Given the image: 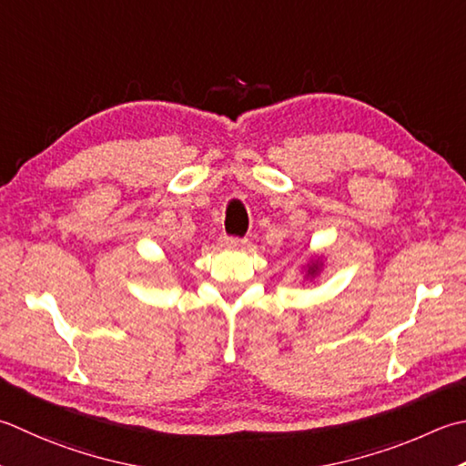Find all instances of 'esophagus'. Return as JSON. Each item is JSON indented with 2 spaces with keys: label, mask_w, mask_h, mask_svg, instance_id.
Instances as JSON below:
<instances>
[{
  "label": "esophagus",
  "mask_w": 466,
  "mask_h": 466,
  "mask_svg": "<svg viewBox=\"0 0 466 466\" xmlns=\"http://www.w3.org/2000/svg\"><path fill=\"white\" fill-rule=\"evenodd\" d=\"M246 242L242 240V238H224L222 240V246L224 248H228V250H236V248H242Z\"/></svg>",
  "instance_id": "1"
}]
</instances>
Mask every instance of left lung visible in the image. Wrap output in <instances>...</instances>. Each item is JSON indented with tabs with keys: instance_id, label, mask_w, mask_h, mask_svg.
<instances>
[{
	"instance_id": "left-lung-1",
	"label": "left lung",
	"mask_w": 466,
	"mask_h": 466,
	"mask_svg": "<svg viewBox=\"0 0 466 466\" xmlns=\"http://www.w3.org/2000/svg\"><path fill=\"white\" fill-rule=\"evenodd\" d=\"M325 268V254L317 252V254H311V257L307 258V262L300 267V275H303V280H315L319 275H321Z\"/></svg>"
}]
</instances>
